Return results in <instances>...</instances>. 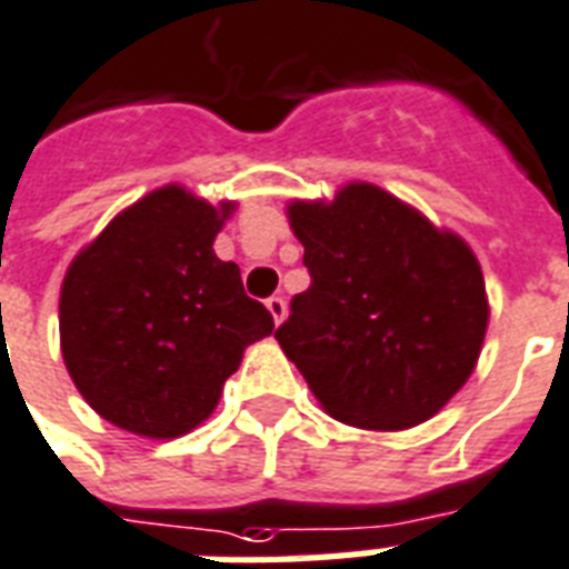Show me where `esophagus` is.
<instances>
[{"mask_svg": "<svg viewBox=\"0 0 569 569\" xmlns=\"http://www.w3.org/2000/svg\"><path fill=\"white\" fill-rule=\"evenodd\" d=\"M266 307H268V312L274 316L277 325H280V321L286 319V301H283V298H280V295H274V298H268Z\"/></svg>", "mask_w": 569, "mask_h": 569, "instance_id": "1", "label": "esophagus"}]
</instances>
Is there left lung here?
Segmentation results:
<instances>
[{
  "label": "left lung",
  "mask_w": 569,
  "mask_h": 569,
  "mask_svg": "<svg viewBox=\"0 0 569 569\" xmlns=\"http://www.w3.org/2000/svg\"><path fill=\"white\" fill-rule=\"evenodd\" d=\"M310 289L274 330L333 419L401 431L431 419L472 375L485 342V274L460 236L369 182L295 200Z\"/></svg>",
  "instance_id": "1"
}]
</instances>
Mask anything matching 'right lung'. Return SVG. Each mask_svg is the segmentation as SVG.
<instances>
[{
	"label": "right lung",
	"mask_w": 569,
	"mask_h": 569,
	"mask_svg": "<svg viewBox=\"0 0 569 569\" xmlns=\"http://www.w3.org/2000/svg\"><path fill=\"white\" fill-rule=\"evenodd\" d=\"M236 203L164 186L114 218L67 268L61 355L88 405L123 431L171 440L203 422L250 342L274 330L212 241Z\"/></svg>",
	"instance_id": "1"
}]
</instances>
